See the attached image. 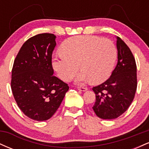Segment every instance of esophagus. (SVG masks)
Returning a JSON list of instances; mask_svg holds the SVG:
<instances>
[{
    "instance_id": "obj_1",
    "label": "esophagus",
    "mask_w": 149,
    "mask_h": 149,
    "mask_svg": "<svg viewBox=\"0 0 149 149\" xmlns=\"http://www.w3.org/2000/svg\"><path fill=\"white\" fill-rule=\"evenodd\" d=\"M78 90H80V91H82V92H85L88 90V88H83V87H78L77 88Z\"/></svg>"
}]
</instances>
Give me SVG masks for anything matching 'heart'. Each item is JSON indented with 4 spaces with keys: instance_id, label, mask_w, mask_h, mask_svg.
Returning <instances> with one entry per match:
<instances>
[{
    "instance_id": "heart-1",
    "label": "heart",
    "mask_w": 149,
    "mask_h": 149,
    "mask_svg": "<svg viewBox=\"0 0 149 149\" xmlns=\"http://www.w3.org/2000/svg\"><path fill=\"white\" fill-rule=\"evenodd\" d=\"M61 55L53 57L52 66L59 78L68 81L78 70L76 83H103L111 74L117 49L109 39L95 36H76L66 39L60 47Z\"/></svg>"
}]
</instances>
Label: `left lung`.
Returning <instances> with one entry per match:
<instances>
[{
    "label": "left lung",
    "instance_id": "1",
    "mask_svg": "<svg viewBox=\"0 0 149 149\" xmlns=\"http://www.w3.org/2000/svg\"><path fill=\"white\" fill-rule=\"evenodd\" d=\"M118 63L111 76L100 85L92 88L96 102L92 109L99 118H117L127 111L136 92V66L132 53L119 37H116Z\"/></svg>",
    "mask_w": 149,
    "mask_h": 149
}]
</instances>
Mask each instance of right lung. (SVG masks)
Here are the masks:
<instances>
[{
    "label": "right lung",
    "instance_id": "add662e5",
    "mask_svg": "<svg viewBox=\"0 0 149 149\" xmlns=\"http://www.w3.org/2000/svg\"><path fill=\"white\" fill-rule=\"evenodd\" d=\"M55 39L52 33L30 38L22 46L12 70L15 100L24 115L36 121L50 118L69 88L53 76L52 54Z\"/></svg>",
    "mask_w": 149,
    "mask_h": 149
}]
</instances>
